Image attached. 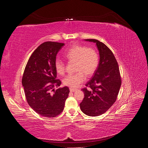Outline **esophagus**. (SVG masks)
Listing matches in <instances>:
<instances>
[{
    "label": "esophagus",
    "instance_id": "obj_1",
    "mask_svg": "<svg viewBox=\"0 0 148 148\" xmlns=\"http://www.w3.org/2000/svg\"><path fill=\"white\" fill-rule=\"evenodd\" d=\"M75 90H76V89H75V88H70V92H74V91H75Z\"/></svg>",
    "mask_w": 148,
    "mask_h": 148
}]
</instances>
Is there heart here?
<instances>
[{"mask_svg": "<svg viewBox=\"0 0 148 148\" xmlns=\"http://www.w3.org/2000/svg\"><path fill=\"white\" fill-rule=\"evenodd\" d=\"M65 57L70 62H75L74 74L66 76L64 79V85L71 88H77L84 82L86 77L91 76L97 70L99 63V56L95 49L88 48L81 45H75L65 53ZM54 66L56 70L60 75L65 73V64L60 59H57Z\"/></svg>", "mask_w": 148, "mask_h": 148, "instance_id": "obj_1", "label": "heart"}]
</instances>
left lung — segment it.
Masks as SVG:
<instances>
[{
	"mask_svg": "<svg viewBox=\"0 0 148 148\" xmlns=\"http://www.w3.org/2000/svg\"><path fill=\"white\" fill-rule=\"evenodd\" d=\"M95 42L99 53V63L92 78L82 89L84 97L79 104L84 114L96 117L104 114L115 102L122 80L119 65L110 49L97 39H84Z\"/></svg>",
	"mask_w": 148,
	"mask_h": 148,
	"instance_id": "left-lung-1",
	"label": "left lung"
}]
</instances>
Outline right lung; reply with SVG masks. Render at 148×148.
<instances>
[{
	"label": "right lung",
	"mask_w": 148,
	"mask_h": 148,
	"mask_svg": "<svg viewBox=\"0 0 148 148\" xmlns=\"http://www.w3.org/2000/svg\"><path fill=\"white\" fill-rule=\"evenodd\" d=\"M64 43L47 41L33 52L26 65L22 77L26 101L36 112L45 117H55L63 111L70 92L60 86L54 63L57 53Z\"/></svg>",
	"instance_id": "add662e5"
}]
</instances>
